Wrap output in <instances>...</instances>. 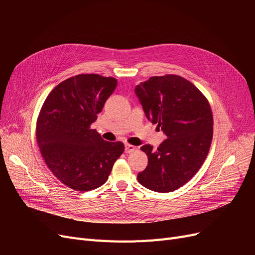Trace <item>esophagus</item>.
<instances>
[{
    "label": "esophagus",
    "instance_id": "esophagus-1",
    "mask_svg": "<svg viewBox=\"0 0 255 255\" xmlns=\"http://www.w3.org/2000/svg\"><path fill=\"white\" fill-rule=\"evenodd\" d=\"M136 150V146L135 145H132L129 143L125 144V153H132Z\"/></svg>",
    "mask_w": 255,
    "mask_h": 255
}]
</instances>
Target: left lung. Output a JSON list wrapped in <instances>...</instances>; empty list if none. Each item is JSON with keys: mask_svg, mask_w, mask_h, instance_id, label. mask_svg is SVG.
Listing matches in <instances>:
<instances>
[{"mask_svg": "<svg viewBox=\"0 0 255 255\" xmlns=\"http://www.w3.org/2000/svg\"><path fill=\"white\" fill-rule=\"evenodd\" d=\"M145 117L161 128L166 139L154 150L141 146L148 166L138 182L156 192L177 190L193 178L208 156L213 138V114L208 99L179 75L153 76L135 88Z\"/></svg>", "mask_w": 255, "mask_h": 255, "instance_id": "1", "label": "left lung"}]
</instances>
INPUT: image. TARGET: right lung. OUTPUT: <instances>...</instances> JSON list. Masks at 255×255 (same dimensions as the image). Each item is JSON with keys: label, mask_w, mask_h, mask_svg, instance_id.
I'll list each match as a JSON object with an SVG mask.
<instances>
[{"label": "right lung", "mask_w": 255, "mask_h": 255, "mask_svg": "<svg viewBox=\"0 0 255 255\" xmlns=\"http://www.w3.org/2000/svg\"><path fill=\"white\" fill-rule=\"evenodd\" d=\"M118 85L114 77L78 74L67 78L46 97L39 113L36 138L50 171L76 191L103 185L123 142L104 140L92 123Z\"/></svg>", "instance_id": "right-lung-1"}]
</instances>
